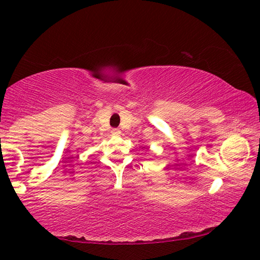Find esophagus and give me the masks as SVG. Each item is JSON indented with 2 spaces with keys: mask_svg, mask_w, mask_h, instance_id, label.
Listing matches in <instances>:
<instances>
[{
  "mask_svg": "<svg viewBox=\"0 0 260 260\" xmlns=\"http://www.w3.org/2000/svg\"><path fill=\"white\" fill-rule=\"evenodd\" d=\"M111 134L115 135V136H118V135H120V130L119 129H112Z\"/></svg>",
  "mask_w": 260,
  "mask_h": 260,
  "instance_id": "esophagus-1",
  "label": "esophagus"
}]
</instances>
